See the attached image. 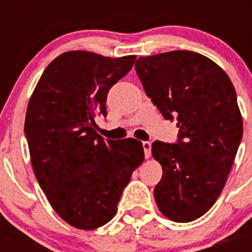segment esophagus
<instances>
[{
    "label": "esophagus",
    "instance_id": "1",
    "mask_svg": "<svg viewBox=\"0 0 252 252\" xmlns=\"http://www.w3.org/2000/svg\"><path fill=\"white\" fill-rule=\"evenodd\" d=\"M142 148H144V153H145V158H149L151 155V142L144 141L142 142Z\"/></svg>",
    "mask_w": 252,
    "mask_h": 252
}]
</instances>
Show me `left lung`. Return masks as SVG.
Segmentation results:
<instances>
[{
    "instance_id": "left-lung-1",
    "label": "left lung",
    "mask_w": 252,
    "mask_h": 252,
    "mask_svg": "<svg viewBox=\"0 0 252 252\" xmlns=\"http://www.w3.org/2000/svg\"><path fill=\"white\" fill-rule=\"evenodd\" d=\"M135 69L162 117L177 119L179 127L177 144L151 146L162 168L155 201L171 221H194L221 194L241 142L235 87L221 66L194 51L140 57Z\"/></svg>"
}]
</instances>
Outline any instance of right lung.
Listing matches in <instances>:
<instances>
[{"mask_svg":"<svg viewBox=\"0 0 252 252\" xmlns=\"http://www.w3.org/2000/svg\"><path fill=\"white\" fill-rule=\"evenodd\" d=\"M136 57L66 51L40 77L29 101L25 135L35 177L66 223L94 230L110 222L132 171L144 161L139 140H104L94 117Z\"/></svg>","mask_w":252,"mask_h":252,"instance_id":"right-lung-1","label":"right lung"}]
</instances>
